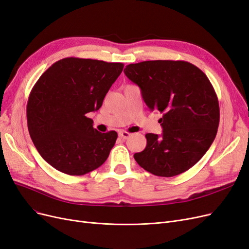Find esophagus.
I'll list each match as a JSON object with an SVG mask.
<instances>
[{"instance_id": "esophagus-1", "label": "esophagus", "mask_w": 249, "mask_h": 249, "mask_svg": "<svg viewBox=\"0 0 249 249\" xmlns=\"http://www.w3.org/2000/svg\"><path fill=\"white\" fill-rule=\"evenodd\" d=\"M130 136H131V134H130V133H127V132H125V131L119 132V137H121V138H122V139H124V140H126Z\"/></svg>"}]
</instances>
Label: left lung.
Wrapping results in <instances>:
<instances>
[{"label": "left lung", "instance_id": "8db88e82", "mask_svg": "<svg viewBox=\"0 0 249 249\" xmlns=\"http://www.w3.org/2000/svg\"><path fill=\"white\" fill-rule=\"evenodd\" d=\"M124 74L141 89L150 110L162 114V134H146L135 153L138 165L161 177L181 174L198 162L215 139L219 124L216 92L208 77L185 61H146L127 65Z\"/></svg>", "mask_w": 249, "mask_h": 249}]
</instances>
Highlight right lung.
<instances>
[{
    "label": "right lung",
    "mask_w": 249,
    "mask_h": 249,
    "mask_svg": "<svg viewBox=\"0 0 249 249\" xmlns=\"http://www.w3.org/2000/svg\"><path fill=\"white\" fill-rule=\"evenodd\" d=\"M123 63L66 57L51 65L31 90L28 127L40 156L59 172L81 176L98 169L117 133H100L88 113L103 104Z\"/></svg>",
    "instance_id": "obj_1"
}]
</instances>
